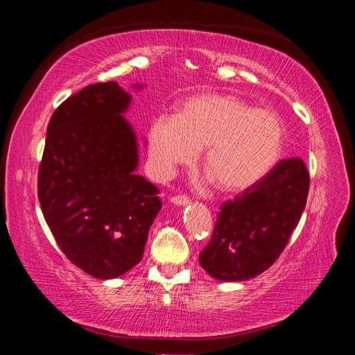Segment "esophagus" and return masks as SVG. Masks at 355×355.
I'll return each instance as SVG.
<instances>
[{
  "label": "esophagus",
  "mask_w": 355,
  "mask_h": 355,
  "mask_svg": "<svg viewBox=\"0 0 355 355\" xmlns=\"http://www.w3.org/2000/svg\"><path fill=\"white\" fill-rule=\"evenodd\" d=\"M170 201L176 204V206H185V204L189 202V198L187 196H175V197L170 198Z\"/></svg>",
  "instance_id": "esophagus-1"
}]
</instances>
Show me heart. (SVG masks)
Segmentation results:
<instances>
[{
	"instance_id": "1",
	"label": "heart",
	"mask_w": 355,
	"mask_h": 355,
	"mask_svg": "<svg viewBox=\"0 0 355 355\" xmlns=\"http://www.w3.org/2000/svg\"><path fill=\"white\" fill-rule=\"evenodd\" d=\"M149 159L159 176L189 166L204 149L202 167L219 189L234 192L262 180L280 158L284 127L274 112L232 94H200L176 118L158 116L149 128Z\"/></svg>"
}]
</instances>
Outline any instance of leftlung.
I'll return each instance as SVG.
<instances>
[{"mask_svg": "<svg viewBox=\"0 0 355 355\" xmlns=\"http://www.w3.org/2000/svg\"><path fill=\"white\" fill-rule=\"evenodd\" d=\"M308 191L304 161L282 159L262 180L222 204L200 253L201 266L220 282H244L266 271L297 227Z\"/></svg>", "mask_w": 355, "mask_h": 355, "instance_id": "1", "label": "left lung"}]
</instances>
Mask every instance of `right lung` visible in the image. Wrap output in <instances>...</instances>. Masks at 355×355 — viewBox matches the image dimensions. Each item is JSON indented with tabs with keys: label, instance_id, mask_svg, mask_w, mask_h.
<instances>
[{
	"label": "right lung",
	"instance_id": "obj_1",
	"mask_svg": "<svg viewBox=\"0 0 355 355\" xmlns=\"http://www.w3.org/2000/svg\"><path fill=\"white\" fill-rule=\"evenodd\" d=\"M130 99L115 81L69 96L50 118L38 170L53 237L75 266L101 280L142 261L161 210L157 187L136 173V135L123 116Z\"/></svg>",
	"mask_w": 355,
	"mask_h": 355
}]
</instances>
